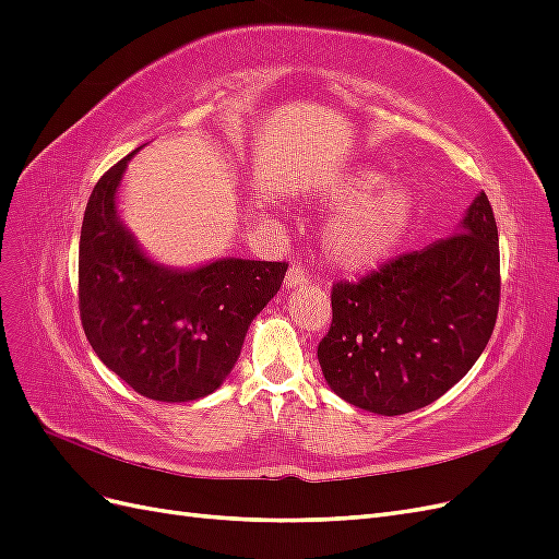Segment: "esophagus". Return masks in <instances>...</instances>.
<instances>
[{"label":"esophagus","mask_w":559,"mask_h":559,"mask_svg":"<svg viewBox=\"0 0 559 559\" xmlns=\"http://www.w3.org/2000/svg\"><path fill=\"white\" fill-rule=\"evenodd\" d=\"M284 284L289 286V289H296V286L308 284V270L302 267V265H292V267H289V273H286Z\"/></svg>","instance_id":"1"}]
</instances>
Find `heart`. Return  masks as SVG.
I'll return each mask as SVG.
<instances>
[{"label": "heart", "instance_id": "obj_1", "mask_svg": "<svg viewBox=\"0 0 559 559\" xmlns=\"http://www.w3.org/2000/svg\"><path fill=\"white\" fill-rule=\"evenodd\" d=\"M321 205L341 210L326 228L324 247L335 267L361 273L386 261L401 247L415 218V198L384 173L357 167L321 186Z\"/></svg>", "mask_w": 559, "mask_h": 559}]
</instances>
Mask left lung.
Here are the masks:
<instances>
[{"instance_id": "obj_1", "label": "left lung", "mask_w": 559, "mask_h": 559, "mask_svg": "<svg viewBox=\"0 0 559 559\" xmlns=\"http://www.w3.org/2000/svg\"><path fill=\"white\" fill-rule=\"evenodd\" d=\"M499 292V233L480 191L450 238L333 286V321L317 347L321 373L361 411L425 408L478 361Z\"/></svg>"}]
</instances>
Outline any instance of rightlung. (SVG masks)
Returning <instances> with one entry per match:
<instances>
[{
	"label": "right lung",
	"instance_id": "obj_1",
	"mask_svg": "<svg viewBox=\"0 0 559 559\" xmlns=\"http://www.w3.org/2000/svg\"><path fill=\"white\" fill-rule=\"evenodd\" d=\"M95 183L79 242V310L95 354L134 392L195 401L224 384L245 335L284 280L286 263L216 259L167 267L134 240L116 210L130 158Z\"/></svg>",
	"mask_w": 559,
	"mask_h": 559
}]
</instances>
